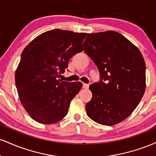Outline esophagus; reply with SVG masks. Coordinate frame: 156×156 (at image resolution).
Instances as JSON below:
<instances>
[{
  "instance_id": "34e87169",
  "label": "esophagus",
  "mask_w": 156,
  "mask_h": 156,
  "mask_svg": "<svg viewBox=\"0 0 156 156\" xmlns=\"http://www.w3.org/2000/svg\"><path fill=\"white\" fill-rule=\"evenodd\" d=\"M89 84H87V83H83V89H88L89 88Z\"/></svg>"
}]
</instances>
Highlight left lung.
Masks as SVG:
<instances>
[{"instance_id":"obj_1","label":"left lung","mask_w":156,"mask_h":156,"mask_svg":"<svg viewBox=\"0 0 156 156\" xmlns=\"http://www.w3.org/2000/svg\"><path fill=\"white\" fill-rule=\"evenodd\" d=\"M83 51L99 69V83L89 89L87 115L99 124L114 125L131 114L146 89V66L136 46L118 32L88 34Z\"/></svg>"}]
</instances>
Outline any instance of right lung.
Returning <instances> with one entry per match:
<instances>
[{
    "label": "right lung",
    "mask_w": 156,
    "mask_h": 156,
    "mask_svg": "<svg viewBox=\"0 0 156 156\" xmlns=\"http://www.w3.org/2000/svg\"><path fill=\"white\" fill-rule=\"evenodd\" d=\"M87 33L54 29L44 32L23 50L15 72L21 104L33 119L53 124L67 115L80 82L62 81L69 58L83 51Z\"/></svg>",
    "instance_id": "add662e5"
}]
</instances>
